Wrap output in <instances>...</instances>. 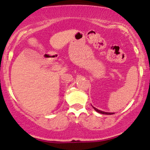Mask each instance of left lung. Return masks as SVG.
I'll list each match as a JSON object with an SVG mask.
<instances>
[{"mask_svg":"<svg viewBox=\"0 0 150 150\" xmlns=\"http://www.w3.org/2000/svg\"><path fill=\"white\" fill-rule=\"evenodd\" d=\"M93 109H94V110H96V111L97 112L101 113V114H104V115H112V114H114V113H113V112H106L101 111V110H98V109L95 108V107H93Z\"/></svg>","mask_w":150,"mask_h":150,"instance_id":"obj_1","label":"left lung"}]
</instances>
